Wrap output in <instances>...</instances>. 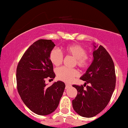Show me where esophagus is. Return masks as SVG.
I'll list each match as a JSON object with an SVG mask.
<instances>
[{
  "instance_id": "esophagus-1",
  "label": "esophagus",
  "mask_w": 128,
  "mask_h": 128,
  "mask_svg": "<svg viewBox=\"0 0 128 128\" xmlns=\"http://www.w3.org/2000/svg\"><path fill=\"white\" fill-rule=\"evenodd\" d=\"M65 84H66V87H65L66 89H68V88H69V87L71 86L70 84H68V83H66Z\"/></svg>"
}]
</instances>
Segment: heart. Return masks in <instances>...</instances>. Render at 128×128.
I'll return each mask as SVG.
<instances>
[{
    "label": "heart",
    "instance_id": "b5f03b06",
    "mask_svg": "<svg viewBox=\"0 0 128 128\" xmlns=\"http://www.w3.org/2000/svg\"><path fill=\"white\" fill-rule=\"evenodd\" d=\"M65 51L68 55L74 58L76 64L78 67L85 69L90 64V57L87 55V50L82 45L77 44H71L65 48ZM50 59L54 65L58 66L62 64L64 55L62 52L56 48H54L50 53ZM78 73L76 69H69L61 67L56 70L58 78L66 83H70L78 76Z\"/></svg>",
    "mask_w": 128,
    "mask_h": 128
}]
</instances>
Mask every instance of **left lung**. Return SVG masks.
Wrapping results in <instances>:
<instances>
[{
  "label": "left lung",
  "instance_id": "obj_1",
  "mask_svg": "<svg viewBox=\"0 0 128 128\" xmlns=\"http://www.w3.org/2000/svg\"><path fill=\"white\" fill-rule=\"evenodd\" d=\"M93 45V60L80 78L86 82V86L89 85L86 90L83 85H73L78 91V95L72 101L73 108L78 115L86 118L96 116L106 107L116 83L114 64L111 56L102 46Z\"/></svg>",
  "mask_w": 128,
  "mask_h": 128
}]
</instances>
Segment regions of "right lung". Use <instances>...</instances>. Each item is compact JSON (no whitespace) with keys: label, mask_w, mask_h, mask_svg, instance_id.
I'll use <instances>...</instances> for the list:
<instances>
[{"label":"right lung","mask_w":128,"mask_h":128,"mask_svg":"<svg viewBox=\"0 0 128 128\" xmlns=\"http://www.w3.org/2000/svg\"><path fill=\"white\" fill-rule=\"evenodd\" d=\"M55 46L50 40L32 44L19 61L16 70L17 87L21 98L33 112L46 115L55 111L64 93L65 84L55 82L46 87L45 79L55 77L50 53Z\"/></svg>","instance_id":"right-lung-1"}]
</instances>
